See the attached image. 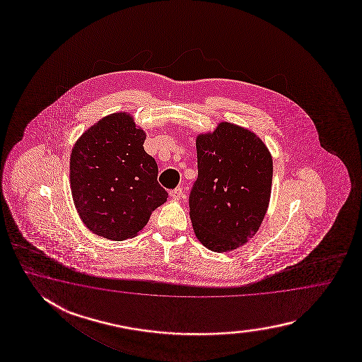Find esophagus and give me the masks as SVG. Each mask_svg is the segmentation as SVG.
Segmentation results:
<instances>
[{
	"label": "esophagus",
	"instance_id": "34e87169",
	"mask_svg": "<svg viewBox=\"0 0 362 362\" xmlns=\"http://www.w3.org/2000/svg\"><path fill=\"white\" fill-rule=\"evenodd\" d=\"M170 195L172 199L178 200L181 199V198L184 197V192H182V189H181V187H176V189L170 190Z\"/></svg>",
	"mask_w": 362,
	"mask_h": 362
}]
</instances>
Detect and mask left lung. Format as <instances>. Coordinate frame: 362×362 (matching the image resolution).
<instances>
[{
  "label": "left lung",
  "instance_id": "obj_1",
  "mask_svg": "<svg viewBox=\"0 0 362 362\" xmlns=\"http://www.w3.org/2000/svg\"><path fill=\"white\" fill-rule=\"evenodd\" d=\"M198 178L189 195L192 228L208 250L228 252L254 237L269 206L273 160L252 132L221 123L197 139Z\"/></svg>",
  "mask_w": 362,
  "mask_h": 362
}]
</instances>
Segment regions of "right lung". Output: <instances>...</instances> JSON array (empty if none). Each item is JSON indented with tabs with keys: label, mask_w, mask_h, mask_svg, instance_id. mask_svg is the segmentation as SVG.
<instances>
[{
	"label": "right lung",
	"mask_w": 362,
	"mask_h": 362,
	"mask_svg": "<svg viewBox=\"0 0 362 362\" xmlns=\"http://www.w3.org/2000/svg\"><path fill=\"white\" fill-rule=\"evenodd\" d=\"M145 139L133 117L119 112L90 127L72 148L71 192L83 223L97 235L134 237L168 198Z\"/></svg>",
	"instance_id": "right-lung-1"
}]
</instances>
